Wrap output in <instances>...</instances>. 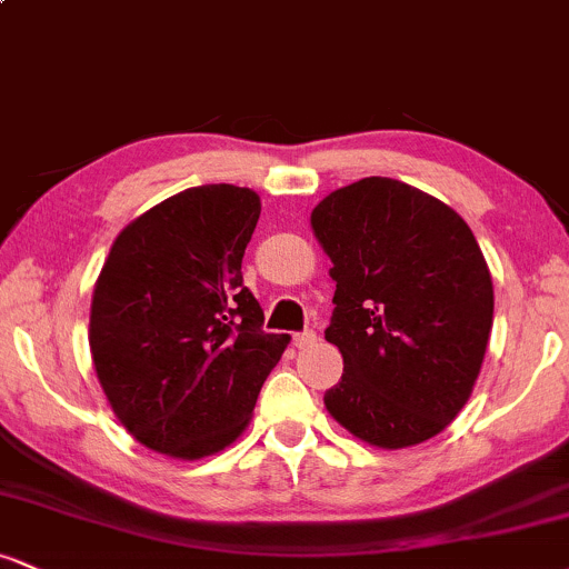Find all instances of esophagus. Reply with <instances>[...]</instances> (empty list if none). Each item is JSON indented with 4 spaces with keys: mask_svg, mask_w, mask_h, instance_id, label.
Returning <instances> with one entry per match:
<instances>
[{
    "mask_svg": "<svg viewBox=\"0 0 569 569\" xmlns=\"http://www.w3.org/2000/svg\"><path fill=\"white\" fill-rule=\"evenodd\" d=\"M318 342L316 331H302V335H293V348L297 350H307Z\"/></svg>",
    "mask_w": 569,
    "mask_h": 569,
    "instance_id": "34e87169",
    "label": "esophagus"
}]
</instances>
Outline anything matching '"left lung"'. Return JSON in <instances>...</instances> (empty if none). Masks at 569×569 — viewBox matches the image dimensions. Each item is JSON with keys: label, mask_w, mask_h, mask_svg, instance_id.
<instances>
[{"label": "left lung", "mask_w": 569, "mask_h": 569, "mask_svg": "<svg viewBox=\"0 0 569 569\" xmlns=\"http://www.w3.org/2000/svg\"><path fill=\"white\" fill-rule=\"evenodd\" d=\"M310 227L335 264L326 339L345 361L326 409L369 447L433 439L471 398L492 331V276L471 227L385 176L326 194Z\"/></svg>", "instance_id": "1"}]
</instances>
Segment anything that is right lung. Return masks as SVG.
Returning a JSON list of instances; mask_svg holds the SVG:
<instances>
[{
  "instance_id": "add662e5",
  "label": "right lung",
  "mask_w": 569,
  "mask_h": 569,
  "mask_svg": "<svg viewBox=\"0 0 569 569\" xmlns=\"http://www.w3.org/2000/svg\"><path fill=\"white\" fill-rule=\"evenodd\" d=\"M262 202L202 184L143 211L114 238L90 302V356L122 428L176 460L243 436L289 335L262 331L243 253Z\"/></svg>"
}]
</instances>
